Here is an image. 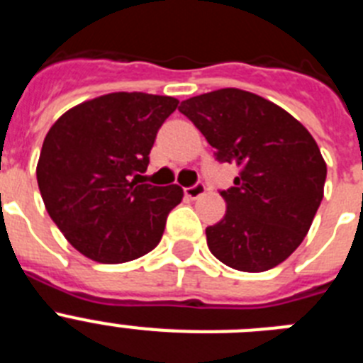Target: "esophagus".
I'll use <instances>...</instances> for the list:
<instances>
[{
	"label": "esophagus",
	"mask_w": 363,
	"mask_h": 363,
	"mask_svg": "<svg viewBox=\"0 0 363 363\" xmlns=\"http://www.w3.org/2000/svg\"><path fill=\"white\" fill-rule=\"evenodd\" d=\"M203 194H205L203 184H196V185H192V187L185 189V196L191 198V200H198V198L203 196Z\"/></svg>",
	"instance_id": "obj_1"
}]
</instances>
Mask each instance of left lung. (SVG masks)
Here are the masks:
<instances>
[{
    "instance_id": "1",
    "label": "left lung",
    "mask_w": 363,
    "mask_h": 363,
    "mask_svg": "<svg viewBox=\"0 0 363 363\" xmlns=\"http://www.w3.org/2000/svg\"><path fill=\"white\" fill-rule=\"evenodd\" d=\"M220 162L236 163L221 191L225 216L205 229L207 245L236 271L264 272L298 249L323 198L327 165L309 130L289 112L242 89L182 101Z\"/></svg>"
}]
</instances>
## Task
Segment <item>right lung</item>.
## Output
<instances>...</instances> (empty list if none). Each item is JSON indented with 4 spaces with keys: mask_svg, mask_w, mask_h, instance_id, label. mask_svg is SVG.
<instances>
[{
    "mask_svg": "<svg viewBox=\"0 0 363 363\" xmlns=\"http://www.w3.org/2000/svg\"><path fill=\"white\" fill-rule=\"evenodd\" d=\"M178 104L171 96L111 92L69 108L47 133L38 187L49 216L83 256L125 264L160 243L184 189L138 184L136 176L147 171L156 133Z\"/></svg>",
    "mask_w": 363,
    "mask_h": 363,
    "instance_id": "1",
    "label": "right lung"
}]
</instances>
